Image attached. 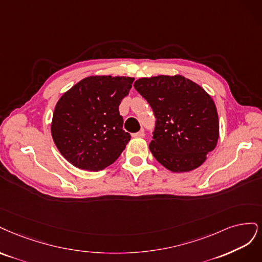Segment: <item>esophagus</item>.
Here are the masks:
<instances>
[{
    "mask_svg": "<svg viewBox=\"0 0 262 262\" xmlns=\"http://www.w3.org/2000/svg\"><path fill=\"white\" fill-rule=\"evenodd\" d=\"M132 136H133L134 138H142V137H145V132H143V130H139V132H137V133L133 134Z\"/></svg>",
    "mask_w": 262,
    "mask_h": 262,
    "instance_id": "esophagus-1",
    "label": "esophagus"
}]
</instances>
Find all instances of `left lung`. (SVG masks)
I'll list each match as a JSON object with an SVG mask.
<instances>
[{"mask_svg":"<svg viewBox=\"0 0 262 262\" xmlns=\"http://www.w3.org/2000/svg\"><path fill=\"white\" fill-rule=\"evenodd\" d=\"M134 87L157 119L149 145L157 161L176 173L204 163L219 139L216 107L205 89L181 75L139 78Z\"/></svg>","mask_w":262,"mask_h":262,"instance_id":"1","label":"left lung"}]
</instances>
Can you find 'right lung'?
I'll return each instance as SVG.
<instances>
[{"label": "right lung", "mask_w": 262, "mask_h": 262, "mask_svg": "<svg viewBox=\"0 0 262 262\" xmlns=\"http://www.w3.org/2000/svg\"><path fill=\"white\" fill-rule=\"evenodd\" d=\"M134 81L124 76H90L57 101L51 134L61 155L74 166L100 171L121 156L130 140L123 130L121 101Z\"/></svg>", "instance_id": "1"}]
</instances>
